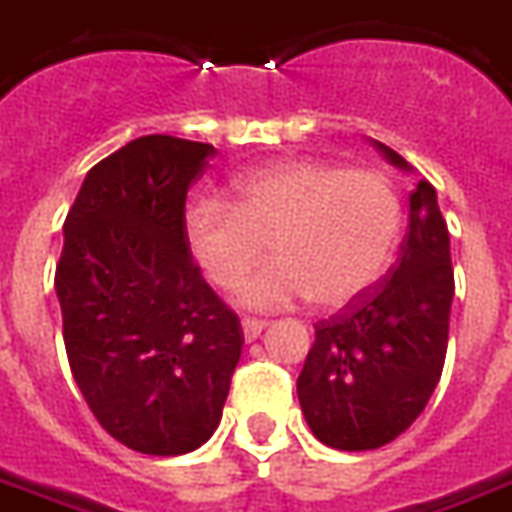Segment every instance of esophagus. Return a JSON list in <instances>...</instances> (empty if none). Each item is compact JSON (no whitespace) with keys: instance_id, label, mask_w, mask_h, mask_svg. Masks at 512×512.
Listing matches in <instances>:
<instances>
[{"instance_id":"1","label":"esophagus","mask_w":512,"mask_h":512,"mask_svg":"<svg viewBox=\"0 0 512 512\" xmlns=\"http://www.w3.org/2000/svg\"><path fill=\"white\" fill-rule=\"evenodd\" d=\"M241 329H244V340L246 343H252L260 337V332L266 329V321H257V318H244L241 321Z\"/></svg>"}]
</instances>
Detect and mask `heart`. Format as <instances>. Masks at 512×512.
I'll return each mask as SVG.
<instances>
[{
	"label": "heart",
	"instance_id": "1",
	"mask_svg": "<svg viewBox=\"0 0 512 512\" xmlns=\"http://www.w3.org/2000/svg\"><path fill=\"white\" fill-rule=\"evenodd\" d=\"M403 208L392 180L285 158L244 172L235 202L197 197L183 211V238L216 288H233L263 252L266 266L238 285L249 310H282L301 299L343 307L373 288L395 255Z\"/></svg>",
	"mask_w": 512,
	"mask_h": 512
}]
</instances>
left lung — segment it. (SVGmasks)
Listing matches in <instances>:
<instances>
[{"instance_id": "left-lung-1", "label": "left lung", "mask_w": 512, "mask_h": 512, "mask_svg": "<svg viewBox=\"0 0 512 512\" xmlns=\"http://www.w3.org/2000/svg\"><path fill=\"white\" fill-rule=\"evenodd\" d=\"M373 145L411 172L392 147ZM455 296L450 233L436 189L419 180L408 194V233L389 277L315 323L296 389L315 439L334 450H378L422 414L439 384Z\"/></svg>"}]
</instances>
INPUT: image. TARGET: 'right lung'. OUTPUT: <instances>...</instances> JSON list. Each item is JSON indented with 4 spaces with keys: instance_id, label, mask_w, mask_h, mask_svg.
<instances>
[{
    "instance_id": "add662e5",
    "label": "right lung",
    "mask_w": 512,
    "mask_h": 512,
    "mask_svg": "<svg viewBox=\"0 0 512 512\" xmlns=\"http://www.w3.org/2000/svg\"><path fill=\"white\" fill-rule=\"evenodd\" d=\"M216 150L139 136L98 161L68 211L54 290L76 386L142 455H183L222 419L244 332L183 238L189 183Z\"/></svg>"
}]
</instances>
